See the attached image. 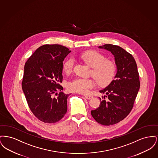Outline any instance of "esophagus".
<instances>
[{"label":"esophagus","instance_id":"34e87169","mask_svg":"<svg viewBox=\"0 0 158 158\" xmlns=\"http://www.w3.org/2000/svg\"><path fill=\"white\" fill-rule=\"evenodd\" d=\"M85 97L87 99H92V98H93V96L90 95H85Z\"/></svg>","mask_w":158,"mask_h":158}]
</instances>
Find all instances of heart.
Returning a JSON list of instances; mask_svg holds the SVG:
<instances>
[{
  "mask_svg": "<svg viewBox=\"0 0 158 158\" xmlns=\"http://www.w3.org/2000/svg\"><path fill=\"white\" fill-rule=\"evenodd\" d=\"M82 59L89 66L92 68L91 75L100 86H106L112 81L116 72L115 63L106 60L105 56L97 52L89 51L81 56ZM75 64L73 58L66 60L63 65L65 73L69 74L72 70ZM96 86L95 81L92 79L77 77L68 83V89L79 94H87L90 89Z\"/></svg>",
  "mask_w": 158,
  "mask_h": 158,
  "instance_id": "obj_1",
  "label": "heart"
}]
</instances>
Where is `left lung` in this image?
<instances>
[{"mask_svg": "<svg viewBox=\"0 0 158 158\" xmlns=\"http://www.w3.org/2000/svg\"><path fill=\"white\" fill-rule=\"evenodd\" d=\"M110 51L115 57L117 72L114 79L101 93L106 95L99 98L98 108L91 111V115L98 123L110 126L125 118L131 111L140 82L137 66L133 56L118 45L99 46Z\"/></svg>", "mask_w": 158, "mask_h": 158, "instance_id": "obj_1", "label": "left lung"}]
</instances>
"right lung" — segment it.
Listing matches in <instances>:
<instances>
[{
	"mask_svg": "<svg viewBox=\"0 0 158 158\" xmlns=\"http://www.w3.org/2000/svg\"><path fill=\"white\" fill-rule=\"evenodd\" d=\"M70 52L63 45L45 44L38 48L25 63L23 92L31 112L42 122L56 123L67 112L70 94L61 92L63 88L60 83L63 61Z\"/></svg>",
	"mask_w": 158,
	"mask_h": 158,
	"instance_id": "right-lung-1",
	"label": "right lung"
}]
</instances>
